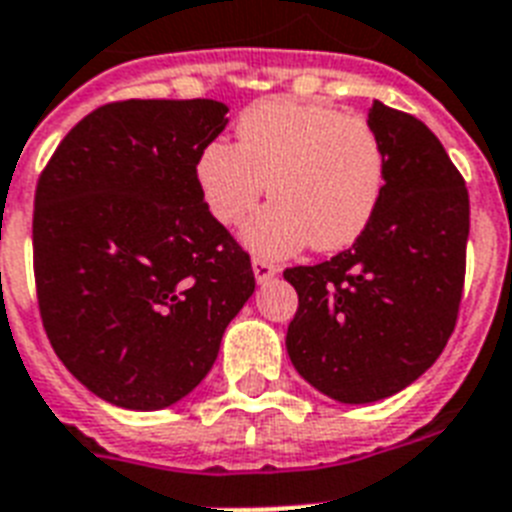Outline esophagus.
Returning a JSON list of instances; mask_svg holds the SVG:
<instances>
[{"instance_id": "34e87169", "label": "esophagus", "mask_w": 512, "mask_h": 512, "mask_svg": "<svg viewBox=\"0 0 512 512\" xmlns=\"http://www.w3.org/2000/svg\"><path fill=\"white\" fill-rule=\"evenodd\" d=\"M252 270H255L257 284H265V281H270V278L278 273L276 265L268 263V260H260V257H255V260H252Z\"/></svg>"}]
</instances>
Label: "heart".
<instances>
[{
    "instance_id": "1",
    "label": "heart",
    "mask_w": 512,
    "mask_h": 512,
    "mask_svg": "<svg viewBox=\"0 0 512 512\" xmlns=\"http://www.w3.org/2000/svg\"><path fill=\"white\" fill-rule=\"evenodd\" d=\"M199 197L220 226H239L263 197L270 202L244 228V242L265 257L305 244L334 252L371 226L386 184V155L368 120L292 99L242 112L236 144L210 141L194 165Z\"/></svg>"
}]
</instances>
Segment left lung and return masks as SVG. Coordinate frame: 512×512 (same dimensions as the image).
Returning <instances> with one entry per match:
<instances>
[{
  "mask_svg": "<svg viewBox=\"0 0 512 512\" xmlns=\"http://www.w3.org/2000/svg\"><path fill=\"white\" fill-rule=\"evenodd\" d=\"M384 197L363 236L321 265L284 270L299 307L286 352L307 384L344 405L402 392L442 355L458 321L471 207L442 141L373 102Z\"/></svg>",
  "mask_w": 512,
  "mask_h": 512,
  "instance_id": "8db88e82",
  "label": "left lung"
}]
</instances>
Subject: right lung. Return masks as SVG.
<instances>
[{
  "instance_id": "add662e5",
  "label": "right lung",
  "mask_w": 512,
  "mask_h": 512,
  "mask_svg": "<svg viewBox=\"0 0 512 512\" xmlns=\"http://www.w3.org/2000/svg\"><path fill=\"white\" fill-rule=\"evenodd\" d=\"M226 112L215 99L112 102L60 141L39 178L41 321L62 365L110 405L184 400L255 292L249 255L194 181Z\"/></svg>"
}]
</instances>
